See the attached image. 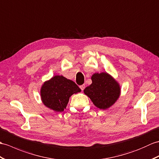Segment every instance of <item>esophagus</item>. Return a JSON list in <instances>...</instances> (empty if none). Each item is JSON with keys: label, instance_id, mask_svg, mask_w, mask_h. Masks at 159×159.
Listing matches in <instances>:
<instances>
[{"label": "esophagus", "instance_id": "34e87169", "mask_svg": "<svg viewBox=\"0 0 159 159\" xmlns=\"http://www.w3.org/2000/svg\"><path fill=\"white\" fill-rule=\"evenodd\" d=\"M84 87H85V85H84V84H83V85H80V89L82 90V91H83L84 90Z\"/></svg>", "mask_w": 159, "mask_h": 159}]
</instances>
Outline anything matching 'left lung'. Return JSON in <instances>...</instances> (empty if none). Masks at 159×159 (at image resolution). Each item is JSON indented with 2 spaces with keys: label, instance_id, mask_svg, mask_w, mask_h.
<instances>
[{
  "label": "left lung",
  "instance_id": "8db88e82",
  "mask_svg": "<svg viewBox=\"0 0 159 159\" xmlns=\"http://www.w3.org/2000/svg\"><path fill=\"white\" fill-rule=\"evenodd\" d=\"M92 83L84 89L97 108L106 110L115 104L120 95V86L116 79L107 72L94 73Z\"/></svg>",
  "mask_w": 159,
  "mask_h": 159
}]
</instances>
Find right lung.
Segmentation results:
<instances>
[{"label": "right lung", "mask_w": 159, "mask_h": 159, "mask_svg": "<svg viewBox=\"0 0 159 159\" xmlns=\"http://www.w3.org/2000/svg\"><path fill=\"white\" fill-rule=\"evenodd\" d=\"M74 81L62 75H55L44 82L40 88V99L43 104L55 112H62L73 94L80 92Z\"/></svg>", "instance_id": "add662e5"}]
</instances>
